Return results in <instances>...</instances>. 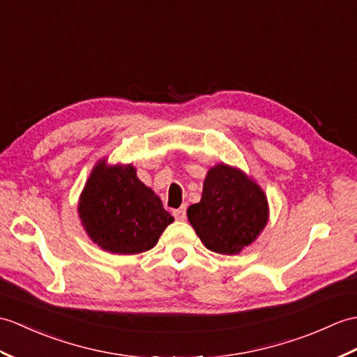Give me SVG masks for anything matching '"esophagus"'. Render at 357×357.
<instances>
[{"mask_svg":"<svg viewBox=\"0 0 357 357\" xmlns=\"http://www.w3.org/2000/svg\"><path fill=\"white\" fill-rule=\"evenodd\" d=\"M173 214H175V218L178 220H185V218H187V208H185V206H181V208L173 211Z\"/></svg>","mask_w":357,"mask_h":357,"instance_id":"1","label":"esophagus"}]
</instances>
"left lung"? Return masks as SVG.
<instances>
[{"label": "left lung", "instance_id": "obj_1", "mask_svg": "<svg viewBox=\"0 0 357 357\" xmlns=\"http://www.w3.org/2000/svg\"><path fill=\"white\" fill-rule=\"evenodd\" d=\"M187 216L210 251L233 255L251 245L268 222V202L261 188L243 172L225 164L210 169L201 202Z\"/></svg>", "mask_w": 357, "mask_h": 357}]
</instances>
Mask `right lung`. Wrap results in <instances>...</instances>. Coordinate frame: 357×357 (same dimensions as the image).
<instances>
[{"label": "right lung", "mask_w": 357, "mask_h": 357, "mask_svg": "<svg viewBox=\"0 0 357 357\" xmlns=\"http://www.w3.org/2000/svg\"><path fill=\"white\" fill-rule=\"evenodd\" d=\"M79 216L91 240L114 254L152 250L173 222L130 164L109 167L105 161L96 165L82 192Z\"/></svg>", "instance_id": "right-lung-1"}]
</instances>
